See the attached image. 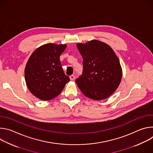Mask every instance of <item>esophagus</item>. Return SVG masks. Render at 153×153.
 <instances>
[{
    "label": "esophagus",
    "mask_w": 153,
    "mask_h": 153,
    "mask_svg": "<svg viewBox=\"0 0 153 153\" xmlns=\"http://www.w3.org/2000/svg\"><path fill=\"white\" fill-rule=\"evenodd\" d=\"M70 79L71 80H74L75 79V76L74 75H71L70 76Z\"/></svg>",
    "instance_id": "1"
}]
</instances>
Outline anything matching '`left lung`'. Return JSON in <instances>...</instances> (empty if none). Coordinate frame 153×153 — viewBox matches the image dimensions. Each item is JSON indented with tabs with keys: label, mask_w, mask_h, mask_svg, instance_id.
Listing matches in <instances>:
<instances>
[{
	"label": "left lung",
	"mask_w": 153,
	"mask_h": 153,
	"mask_svg": "<svg viewBox=\"0 0 153 153\" xmlns=\"http://www.w3.org/2000/svg\"><path fill=\"white\" fill-rule=\"evenodd\" d=\"M83 57V71L76 82L82 93L100 100L111 95L120 83L122 71L119 59L106 43L94 40L78 43Z\"/></svg>",
	"instance_id": "left-lung-1"
}]
</instances>
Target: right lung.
<instances>
[{"label":"right lung","instance_id":"1","mask_svg":"<svg viewBox=\"0 0 153 153\" xmlns=\"http://www.w3.org/2000/svg\"><path fill=\"white\" fill-rule=\"evenodd\" d=\"M66 47V45L47 43L30 56L25 70V81L30 91L37 98L49 100L57 97L70 81L59 59Z\"/></svg>","mask_w":153,"mask_h":153}]
</instances>
